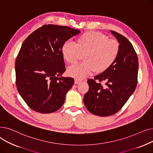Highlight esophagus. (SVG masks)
<instances>
[{
  "instance_id": "1",
  "label": "esophagus",
  "mask_w": 153,
  "mask_h": 153,
  "mask_svg": "<svg viewBox=\"0 0 153 153\" xmlns=\"http://www.w3.org/2000/svg\"><path fill=\"white\" fill-rule=\"evenodd\" d=\"M81 82H82L81 80H79V79H75V80H74L75 84H78L79 83H81Z\"/></svg>"
}]
</instances>
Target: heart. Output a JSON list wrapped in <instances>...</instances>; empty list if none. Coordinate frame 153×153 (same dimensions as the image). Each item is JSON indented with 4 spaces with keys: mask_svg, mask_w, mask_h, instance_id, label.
<instances>
[{
    "mask_svg": "<svg viewBox=\"0 0 153 153\" xmlns=\"http://www.w3.org/2000/svg\"><path fill=\"white\" fill-rule=\"evenodd\" d=\"M120 52V44L116 39L100 32H86L78 37L76 45L65 42L61 47L64 61L71 65L82 59L84 62L68 69V74L83 79L95 71L97 74L108 70L114 64Z\"/></svg>",
    "mask_w": 153,
    "mask_h": 153,
    "instance_id": "obj_1",
    "label": "heart"
}]
</instances>
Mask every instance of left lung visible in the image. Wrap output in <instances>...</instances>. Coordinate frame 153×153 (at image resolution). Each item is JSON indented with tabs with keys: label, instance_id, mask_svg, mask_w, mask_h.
Returning <instances> with one entry per match:
<instances>
[{
	"label": "left lung",
	"instance_id": "obj_1",
	"mask_svg": "<svg viewBox=\"0 0 153 153\" xmlns=\"http://www.w3.org/2000/svg\"><path fill=\"white\" fill-rule=\"evenodd\" d=\"M120 44L117 60L106 71L88 80L89 91L84 97V103L92 114L109 116L116 114L128 101L137 83L138 58L129 40L111 30ZM105 81L106 87L101 85Z\"/></svg>",
	"mask_w": 153,
	"mask_h": 153
}]
</instances>
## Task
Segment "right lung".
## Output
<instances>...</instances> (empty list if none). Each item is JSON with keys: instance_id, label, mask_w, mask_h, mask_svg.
Listing matches in <instances>:
<instances>
[{"instance_id": "1", "label": "right lung", "mask_w": 153, "mask_h": 153, "mask_svg": "<svg viewBox=\"0 0 153 153\" xmlns=\"http://www.w3.org/2000/svg\"><path fill=\"white\" fill-rule=\"evenodd\" d=\"M79 32L67 26L44 25L23 42L15 64L16 82L20 95L32 110L47 114L62 107L74 80L60 77L65 70L61 47Z\"/></svg>"}]
</instances>
